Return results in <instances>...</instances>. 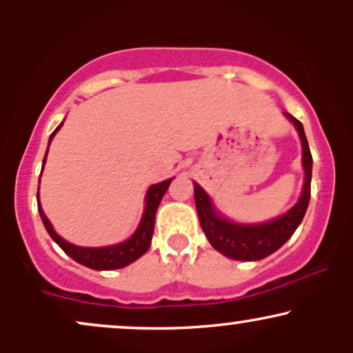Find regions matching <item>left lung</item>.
Here are the masks:
<instances>
[{
  "label": "left lung",
  "instance_id": "1",
  "mask_svg": "<svg viewBox=\"0 0 353 353\" xmlns=\"http://www.w3.org/2000/svg\"><path fill=\"white\" fill-rule=\"evenodd\" d=\"M297 129L302 141V165L305 171V181L301 199L292 209L277 219L262 224H236L225 217H222L214 208L212 201L204 189L197 182H194V199H196V209L199 214L201 228L204 230L205 237L209 239L210 245L224 254L225 257L234 261H261L285 244L299 224L302 222L305 210L309 208L310 201V181H312V154L309 143H307L303 125L292 114H287Z\"/></svg>",
  "mask_w": 353,
  "mask_h": 353
}]
</instances>
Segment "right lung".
<instances>
[{
  "label": "right lung",
  "mask_w": 353,
  "mask_h": 353,
  "mask_svg": "<svg viewBox=\"0 0 353 353\" xmlns=\"http://www.w3.org/2000/svg\"><path fill=\"white\" fill-rule=\"evenodd\" d=\"M61 125H63V123H61L58 128H56V131L50 136V144L56 132L61 129ZM48 149H50V145H48ZM46 156H48V151H46ZM46 156H44L43 164L46 163ZM171 181L172 179L159 182V184H154L148 189V194H145L144 214H143V219H141L139 225H137L136 232L132 234L128 241L121 242V244H116V245L79 247V245L70 244V242L64 241V239L58 236L56 230L52 229L50 219L44 216L41 204H38V210H39V216H41L44 228H46L48 234H50L52 241H54L56 244L64 250V252L70 255L71 259H74L78 264H83L89 267V269H94V270L121 269V267L129 265L131 262H134L136 259H139L141 255L148 252L149 245H151L152 234H154V219H156V210L159 208L161 199H163V196L165 194V190H168L169 184H171Z\"/></svg>",
  "instance_id": "obj_1"
}]
</instances>
